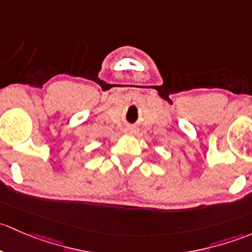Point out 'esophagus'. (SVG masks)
Returning <instances> with one entry per match:
<instances>
[{"label": "esophagus", "mask_w": 252, "mask_h": 252, "mask_svg": "<svg viewBox=\"0 0 252 252\" xmlns=\"http://www.w3.org/2000/svg\"><path fill=\"white\" fill-rule=\"evenodd\" d=\"M125 132L126 134H136L137 133V129L134 128V127H126L125 128Z\"/></svg>", "instance_id": "1"}]
</instances>
